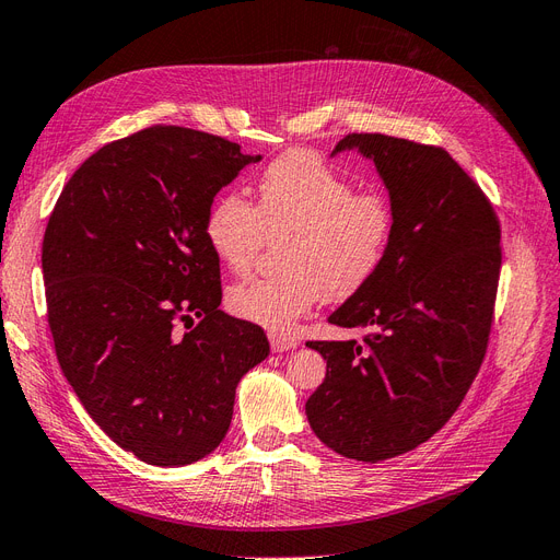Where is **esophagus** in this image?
I'll list each match as a JSON object with an SVG mask.
<instances>
[{"instance_id":"1","label":"esophagus","mask_w":560,"mask_h":560,"mask_svg":"<svg viewBox=\"0 0 560 560\" xmlns=\"http://www.w3.org/2000/svg\"><path fill=\"white\" fill-rule=\"evenodd\" d=\"M269 345H272L275 353H283V351H291L298 347V341L293 337H285V335H277L272 332L269 335Z\"/></svg>"}]
</instances>
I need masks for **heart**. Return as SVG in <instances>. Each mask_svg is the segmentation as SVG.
I'll return each instance as SVG.
<instances>
[{
	"label": "heart",
	"mask_w": 560,
	"mask_h": 560,
	"mask_svg": "<svg viewBox=\"0 0 560 560\" xmlns=\"http://www.w3.org/2000/svg\"><path fill=\"white\" fill-rule=\"evenodd\" d=\"M395 209L382 192H353L349 178L310 151L285 153L256 186V207L240 192L215 197L205 219L211 254L246 272L262 246L281 242V275L246 279L228 291V310L272 332H291L318 302L347 300L382 267Z\"/></svg>",
	"instance_id": "heart-1"
}]
</instances>
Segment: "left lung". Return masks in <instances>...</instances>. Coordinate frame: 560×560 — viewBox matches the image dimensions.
<instances>
[{
    "mask_svg": "<svg viewBox=\"0 0 560 560\" xmlns=\"http://www.w3.org/2000/svg\"><path fill=\"white\" fill-rule=\"evenodd\" d=\"M388 188L395 230L372 281L328 318L355 341H306L326 358L306 400L316 438L376 463L417 448L454 417L489 347L502 248L493 205L440 147L347 135Z\"/></svg>",
    "mask_w": 560,
    "mask_h": 560,
    "instance_id": "obj_1",
    "label": "left lung"
}]
</instances>
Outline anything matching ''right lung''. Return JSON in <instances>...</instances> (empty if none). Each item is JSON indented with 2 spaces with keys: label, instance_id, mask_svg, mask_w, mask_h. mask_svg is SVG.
<instances>
[{
  "label": "right lung",
  "instance_id": "add662e5",
  "mask_svg": "<svg viewBox=\"0 0 560 560\" xmlns=\"http://www.w3.org/2000/svg\"><path fill=\"white\" fill-rule=\"evenodd\" d=\"M258 160L223 137L153 125L90 155L48 219L60 368L90 419L149 465L211 454L240 378L269 353L260 326L219 310L221 265L205 237L215 192Z\"/></svg>",
  "mask_w": 560,
  "mask_h": 560
}]
</instances>
